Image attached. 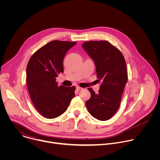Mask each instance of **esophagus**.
<instances>
[{
  "label": "esophagus",
  "instance_id": "34e87169",
  "mask_svg": "<svg viewBox=\"0 0 160 160\" xmlns=\"http://www.w3.org/2000/svg\"><path fill=\"white\" fill-rule=\"evenodd\" d=\"M76 89H77V90H82V88H81V87H80L77 86V87H76Z\"/></svg>",
  "mask_w": 160,
  "mask_h": 160
}]
</instances>
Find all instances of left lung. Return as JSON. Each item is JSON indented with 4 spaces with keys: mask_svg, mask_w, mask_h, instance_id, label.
<instances>
[{
    "mask_svg": "<svg viewBox=\"0 0 160 160\" xmlns=\"http://www.w3.org/2000/svg\"><path fill=\"white\" fill-rule=\"evenodd\" d=\"M82 48L96 66L98 78L101 81L99 93L88 88L90 98L85 105L95 118L106 121L117 111L128 75L126 62L122 52L108 41H89Z\"/></svg>",
    "mask_w": 160,
    "mask_h": 160,
    "instance_id": "obj_1",
    "label": "left lung"
}]
</instances>
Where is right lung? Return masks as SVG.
<instances>
[{"label":"right lung","instance_id":"add662e5","mask_svg":"<svg viewBox=\"0 0 160 160\" xmlns=\"http://www.w3.org/2000/svg\"><path fill=\"white\" fill-rule=\"evenodd\" d=\"M75 42L53 40L37 51L27 67V83L35 108L49 119L66 111L75 97V87L58 86L56 77L63 73L62 61L66 53Z\"/></svg>","mask_w":160,"mask_h":160}]
</instances>
